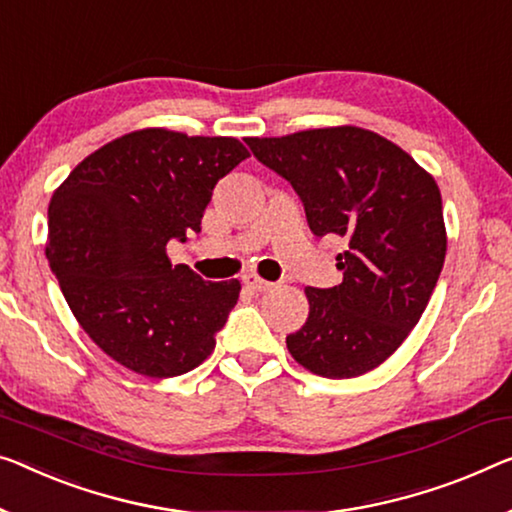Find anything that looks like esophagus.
Wrapping results in <instances>:
<instances>
[{"mask_svg":"<svg viewBox=\"0 0 512 512\" xmlns=\"http://www.w3.org/2000/svg\"><path fill=\"white\" fill-rule=\"evenodd\" d=\"M243 282H246V287L253 289V292H269V289L273 287V282L259 278V276H255V273H250V276H243Z\"/></svg>","mask_w":512,"mask_h":512,"instance_id":"obj_1","label":"esophagus"}]
</instances>
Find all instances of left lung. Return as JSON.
I'll return each mask as SVG.
<instances>
[{"label":"left lung","mask_w":512,"mask_h":512,"mask_svg":"<svg viewBox=\"0 0 512 512\" xmlns=\"http://www.w3.org/2000/svg\"><path fill=\"white\" fill-rule=\"evenodd\" d=\"M246 142L292 183L312 234L347 241L335 257L340 285L305 287L310 312L287 335L289 354L329 379L375 370L418 324L444 266L437 181L398 144L358 126Z\"/></svg>","instance_id":"8db88e82"}]
</instances>
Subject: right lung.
<instances>
[{"label":"right lung","instance_id":"add662e5","mask_svg":"<svg viewBox=\"0 0 512 512\" xmlns=\"http://www.w3.org/2000/svg\"><path fill=\"white\" fill-rule=\"evenodd\" d=\"M248 156L236 137L142 128L89 154L52 195L45 257L78 324L124 368L177 377L216 347L241 282L172 266L167 243L200 232L216 183Z\"/></svg>","mask_w":512,"mask_h":512}]
</instances>
